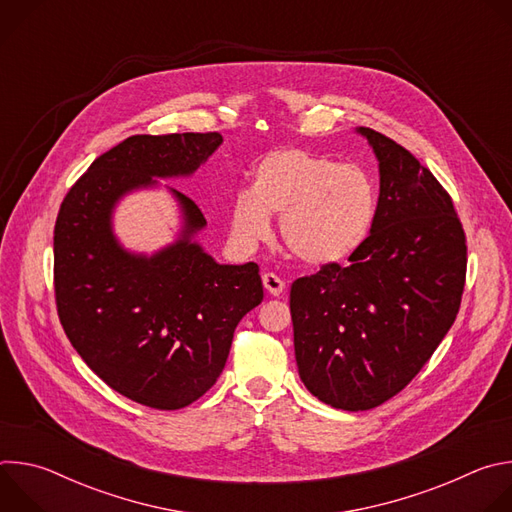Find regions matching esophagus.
Wrapping results in <instances>:
<instances>
[{
  "mask_svg": "<svg viewBox=\"0 0 512 512\" xmlns=\"http://www.w3.org/2000/svg\"><path fill=\"white\" fill-rule=\"evenodd\" d=\"M261 279H263V287L269 291L271 296H279L285 287L283 279H279L275 273H263Z\"/></svg>",
  "mask_w": 512,
  "mask_h": 512,
  "instance_id": "obj_1",
  "label": "esophagus"
}]
</instances>
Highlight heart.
<instances>
[{
    "instance_id": "heart-1",
    "label": "heart",
    "mask_w": 512,
    "mask_h": 512,
    "mask_svg": "<svg viewBox=\"0 0 512 512\" xmlns=\"http://www.w3.org/2000/svg\"><path fill=\"white\" fill-rule=\"evenodd\" d=\"M375 190L356 166L302 148L265 154L251 174L249 190L231 204V239L253 249L269 237V216L279 214L285 247L304 263L324 265L348 257L369 235Z\"/></svg>"
}]
</instances>
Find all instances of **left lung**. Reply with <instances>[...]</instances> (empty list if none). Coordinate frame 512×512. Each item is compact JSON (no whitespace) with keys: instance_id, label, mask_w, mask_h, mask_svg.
Here are the masks:
<instances>
[{"instance_id":"8db88e82","label":"left lung","mask_w":512,"mask_h":512,"mask_svg":"<svg viewBox=\"0 0 512 512\" xmlns=\"http://www.w3.org/2000/svg\"><path fill=\"white\" fill-rule=\"evenodd\" d=\"M381 194L350 263H326L289 291L298 371L344 411L401 393L452 328L466 283V233L452 196L403 145L369 129Z\"/></svg>"}]
</instances>
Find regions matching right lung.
<instances>
[{"label":"right lung","mask_w":512,"mask_h":512,"mask_svg":"<svg viewBox=\"0 0 512 512\" xmlns=\"http://www.w3.org/2000/svg\"><path fill=\"white\" fill-rule=\"evenodd\" d=\"M223 135H131L99 156L66 192L54 225L60 324L89 369L123 397L174 411L223 373L241 318L263 300L257 263L218 265L190 237L206 225L174 190L186 227L154 257L131 255L111 233V210L154 176L192 174Z\"/></svg>","instance_id":"right-lung-1"}]
</instances>
